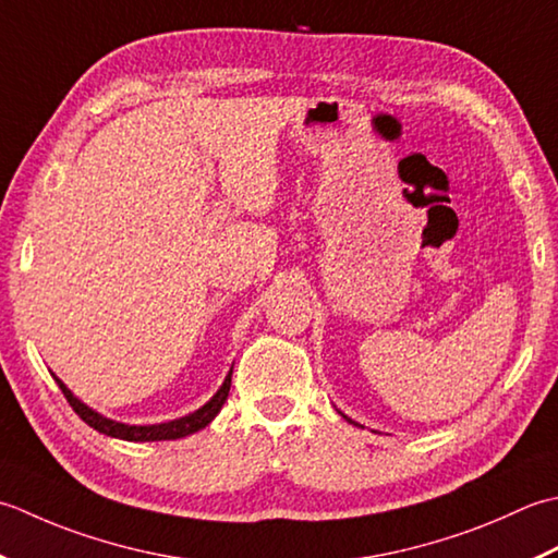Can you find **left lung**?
Instances as JSON below:
<instances>
[{"label": "left lung", "mask_w": 558, "mask_h": 558, "mask_svg": "<svg viewBox=\"0 0 558 558\" xmlns=\"http://www.w3.org/2000/svg\"><path fill=\"white\" fill-rule=\"evenodd\" d=\"M339 414H342V412H339ZM342 416H344V414H342ZM344 418H347V422H349V424H354V426H361V424H356V422H351V418H349V416H344Z\"/></svg>", "instance_id": "left-lung-1"}]
</instances>
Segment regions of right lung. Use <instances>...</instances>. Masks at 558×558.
I'll return each mask as SVG.
<instances>
[{
    "label": "right lung",
    "instance_id": "obj_1",
    "mask_svg": "<svg viewBox=\"0 0 558 558\" xmlns=\"http://www.w3.org/2000/svg\"><path fill=\"white\" fill-rule=\"evenodd\" d=\"M231 375H233V366L229 371V375L223 378V385L219 390L214 392L211 400L207 404H202L199 409H195L192 414H185L180 418H173V422H166V424H149V426H132V424H122L116 422V418H108L96 409H90L88 404H84L78 397L66 388V385L57 378L52 373V378L60 385V390L64 392L66 402L72 404L74 412L84 418V422L96 428L98 434L110 436V438H120V440H132V442H146V440H175V438H185L190 434H197L204 426H209L214 422V416L221 412V407L226 402V397H229L231 390Z\"/></svg>",
    "mask_w": 558,
    "mask_h": 558
}]
</instances>
